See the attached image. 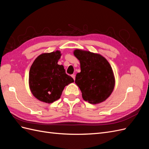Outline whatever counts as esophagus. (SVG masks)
<instances>
[{
	"label": "esophagus",
	"instance_id": "obj_1",
	"mask_svg": "<svg viewBox=\"0 0 149 149\" xmlns=\"http://www.w3.org/2000/svg\"><path fill=\"white\" fill-rule=\"evenodd\" d=\"M71 77L73 78L74 80H75V75L74 74H71Z\"/></svg>",
	"mask_w": 149,
	"mask_h": 149
}]
</instances>
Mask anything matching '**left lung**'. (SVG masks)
Wrapping results in <instances>:
<instances>
[{"label": "left lung", "mask_w": 149, "mask_h": 149, "mask_svg": "<svg viewBox=\"0 0 149 149\" xmlns=\"http://www.w3.org/2000/svg\"><path fill=\"white\" fill-rule=\"evenodd\" d=\"M74 56L80 62L81 72L76 74L75 83L83 100L90 104L104 101L113 91L115 79L109 62L100 54L75 49Z\"/></svg>", "instance_id": "8db88e82"}]
</instances>
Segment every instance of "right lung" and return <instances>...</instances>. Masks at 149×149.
Returning a JSON list of instances; mask_svg holds the SVG:
<instances>
[{
  "label": "right lung",
  "mask_w": 149,
  "mask_h": 149,
  "mask_svg": "<svg viewBox=\"0 0 149 149\" xmlns=\"http://www.w3.org/2000/svg\"><path fill=\"white\" fill-rule=\"evenodd\" d=\"M61 53L56 51L39 55L31 65L29 72V86L38 100L52 103L58 100L66 86L74 82L63 65L58 64Z\"/></svg>",
  "instance_id": "right-lung-1"
}]
</instances>
